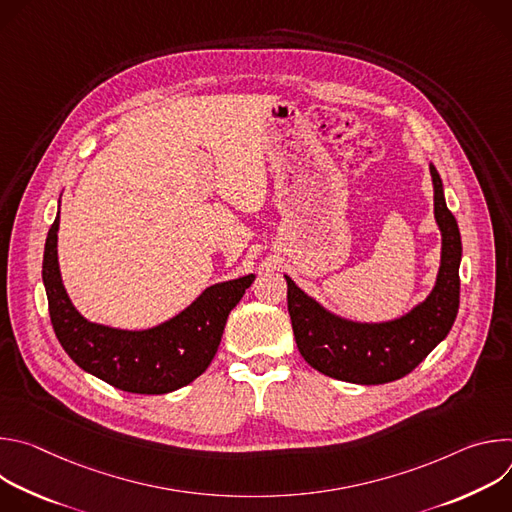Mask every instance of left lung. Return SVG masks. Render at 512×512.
Listing matches in <instances>:
<instances>
[{
	"label": "left lung",
	"mask_w": 512,
	"mask_h": 512,
	"mask_svg": "<svg viewBox=\"0 0 512 512\" xmlns=\"http://www.w3.org/2000/svg\"><path fill=\"white\" fill-rule=\"evenodd\" d=\"M435 221L442 231V265L431 294L407 316L385 324H356L326 312L285 275L287 310L300 354L326 377L383 385L409 375L440 344L460 306L462 239L454 214L446 206L442 178L433 166Z\"/></svg>",
	"instance_id": "left-lung-1"
}]
</instances>
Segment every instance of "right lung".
<instances>
[{"label": "right lung", "mask_w": 512, "mask_h": 512, "mask_svg": "<svg viewBox=\"0 0 512 512\" xmlns=\"http://www.w3.org/2000/svg\"><path fill=\"white\" fill-rule=\"evenodd\" d=\"M58 223H52L42 263L50 322L58 342L79 367L115 389L164 395L200 377L214 358L231 310L255 275L216 283L176 318L141 332L87 322L70 304L58 271Z\"/></svg>", "instance_id": "1"}]
</instances>
